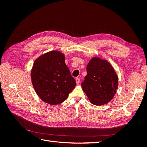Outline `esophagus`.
I'll list each match as a JSON object with an SVG mask.
<instances>
[{
	"instance_id": "obj_1",
	"label": "esophagus",
	"mask_w": 147,
	"mask_h": 147,
	"mask_svg": "<svg viewBox=\"0 0 147 147\" xmlns=\"http://www.w3.org/2000/svg\"><path fill=\"white\" fill-rule=\"evenodd\" d=\"M75 80H76V83H77V84H79V83H80V78L77 77V78H75Z\"/></svg>"
}]
</instances>
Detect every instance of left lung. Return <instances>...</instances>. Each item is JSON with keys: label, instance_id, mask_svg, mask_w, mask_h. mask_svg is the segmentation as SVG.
I'll return each instance as SVG.
<instances>
[{"label": "left lung", "instance_id": "8db88e82", "mask_svg": "<svg viewBox=\"0 0 147 147\" xmlns=\"http://www.w3.org/2000/svg\"><path fill=\"white\" fill-rule=\"evenodd\" d=\"M87 75L82 83L83 91L92 104L102 105L113 99L118 78L108 61L92 57L86 66Z\"/></svg>", "mask_w": 147, "mask_h": 147}]
</instances>
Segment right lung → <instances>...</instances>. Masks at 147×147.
Instances as JSON below:
<instances>
[{"label":"right lung","instance_id":"right-lung-1","mask_svg":"<svg viewBox=\"0 0 147 147\" xmlns=\"http://www.w3.org/2000/svg\"><path fill=\"white\" fill-rule=\"evenodd\" d=\"M31 80L40 98L53 105L65 100L76 86L65 63L64 55L58 51L48 52L35 61Z\"/></svg>","mask_w":147,"mask_h":147}]
</instances>
